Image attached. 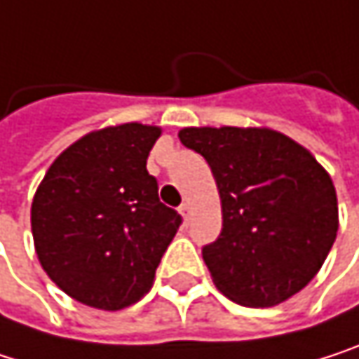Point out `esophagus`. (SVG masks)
Here are the masks:
<instances>
[{
    "mask_svg": "<svg viewBox=\"0 0 359 359\" xmlns=\"http://www.w3.org/2000/svg\"><path fill=\"white\" fill-rule=\"evenodd\" d=\"M180 215L184 217V222H186V224L190 222L192 211H190V205H188V203H182V205H180Z\"/></svg>",
    "mask_w": 359,
    "mask_h": 359,
    "instance_id": "34e87169",
    "label": "esophagus"
}]
</instances>
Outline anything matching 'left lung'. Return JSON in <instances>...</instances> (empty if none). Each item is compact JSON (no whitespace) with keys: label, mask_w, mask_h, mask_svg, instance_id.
<instances>
[{"label":"left lung","mask_w":359,"mask_h":359,"mask_svg":"<svg viewBox=\"0 0 359 359\" xmlns=\"http://www.w3.org/2000/svg\"><path fill=\"white\" fill-rule=\"evenodd\" d=\"M186 148L211 167L222 234L203 247L215 286L247 307H271L322 268L339 230L326 169L288 135L266 127H186Z\"/></svg>","instance_id":"1"}]
</instances>
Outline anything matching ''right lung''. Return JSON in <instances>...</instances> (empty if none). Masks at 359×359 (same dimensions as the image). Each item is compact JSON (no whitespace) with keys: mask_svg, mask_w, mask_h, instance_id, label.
<instances>
[{"mask_svg":"<svg viewBox=\"0 0 359 359\" xmlns=\"http://www.w3.org/2000/svg\"><path fill=\"white\" fill-rule=\"evenodd\" d=\"M158 135L161 127L142 123L91 131L52 163L35 192L39 264L79 303L116 311L152 286L182 224L146 169Z\"/></svg>","mask_w":359,"mask_h":359,"instance_id":"obj_1","label":"right lung"}]
</instances>
